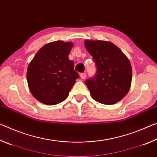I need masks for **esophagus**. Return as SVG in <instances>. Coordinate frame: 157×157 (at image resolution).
I'll list each match as a JSON object with an SVG mask.
<instances>
[{"mask_svg":"<svg viewBox=\"0 0 157 157\" xmlns=\"http://www.w3.org/2000/svg\"><path fill=\"white\" fill-rule=\"evenodd\" d=\"M80 78L82 79H84L85 78H86V73H80Z\"/></svg>","mask_w":157,"mask_h":157,"instance_id":"esophagus-1","label":"esophagus"}]
</instances>
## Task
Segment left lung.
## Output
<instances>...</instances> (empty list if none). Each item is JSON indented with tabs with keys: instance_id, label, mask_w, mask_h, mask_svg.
<instances>
[{
	"instance_id": "8db88e82",
	"label": "left lung",
	"mask_w": 157,
	"mask_h": 157,
	"mask_svg": "<svg viewBox=\"0 0 157 157\" xmlns=\"http://www.w3.org/2000/svg\"><path fill=\"white\" fill-rule=\"evenodd\" d=\"M84 45L97 67L94 78L85 84L93 99L113 105L129 92L132 79V66L122 50L110 41L85 40Z\"/></svg>"
}]
</instances>
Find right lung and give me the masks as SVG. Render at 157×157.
I'll use <instances>...</instances> for the list:
<instances>
[{
  "label": "right lung",
  "instance_id": "obj_1",
  "mask_svg": "<svg viewBox=\"0 0 157 157\" xmlns=\"http://www.w3.org/2000/svg\"><path fill=\"white\" fill-rule=\"evenodd\" d=\"M72 42L52 41L39 49L27 70L29 89L39 102L55 105L68 96L78 73L73 61L68 59Z\"/></svg>",
  "mask_w": 157,
  "mask_h": 157
}]
</instances>
